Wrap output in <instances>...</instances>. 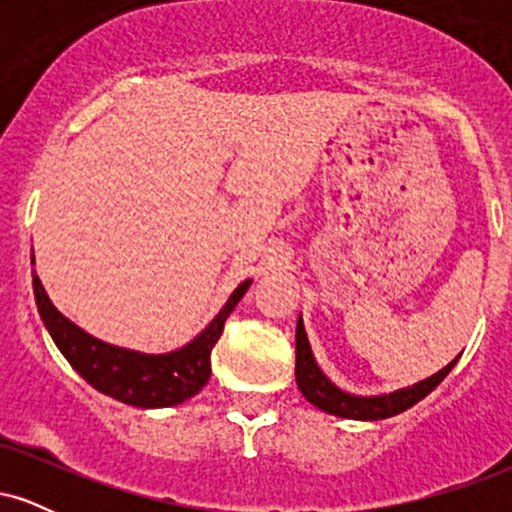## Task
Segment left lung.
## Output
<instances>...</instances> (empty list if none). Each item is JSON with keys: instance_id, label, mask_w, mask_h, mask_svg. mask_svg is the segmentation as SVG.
<instances>
[{"instance_id": "left-lung-1", "label": "left lung", "mask_w": 512, "mask_h": 512, "mask_svg": "<svg viewBox=\"0 0 512 512\" xmlns=\"http://www.w3.org/2000/svg\"><path fill=\"white\" fill-rule=\"evenodd\" d=\"M455 363L457 358L455 361H450L445 368H440L438 373H433L431 378L419 380V383L407 385V387H399L395 392H383V395H354V392L342 390V387L327 378L325 370H322L320 363L315 361L313 349H310L303 317L298 315V322H296L298 390H301V395L308 399L313 407L322 409L325 414L342 416V419L380 421V419H390V416L395 414H402V411L414 407L416 402H421L426 395H431V392L443 383L445 375L450 373Z\"/></svg>"}]
</instances>
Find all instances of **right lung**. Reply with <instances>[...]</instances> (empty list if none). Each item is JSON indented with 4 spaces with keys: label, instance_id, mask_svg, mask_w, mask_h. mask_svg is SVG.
Returning <instances> with one entry per match:
<instances>
[{
    "label": "right lung",
    "instance_id": "add662e5",
    "mask_svg": "<svg viewBox=\"0 0 512 512\" xmlns=\"http://www.w3.org/2000/svg\"><path fill=\"white\" fill-rule=\"evenodd\" d=\"M31 262L35 264V257ZM250 284L252 279H245L192 342L166 354H144V351L103 342L74 325L52 305L38 274L33 272V293L40 320L62 356L98 392L139 409L175 407L195 397L209 383L211 349L219 342L228 315L236 310Z\"/></svg>",
    "mask_w": 512,
    "mask_h": 512
}]
</instances>
